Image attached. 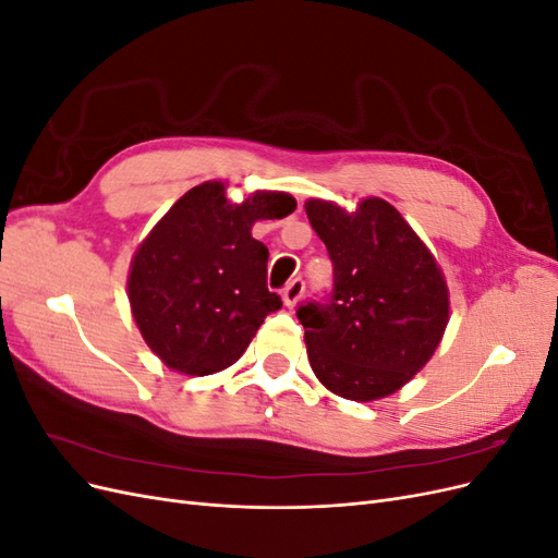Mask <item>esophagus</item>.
<instances>
[{
  "label": "esophagus",
  "instance_id": "1",
  "mask_svg": "<svg viewBox=\"0 0 558 558\" xmlns=\"http://www.w3.org/2000/svg\"><path fill=\"white\" fill-rule=\"evenodd\" d=\"M302 293H305V281H302L300 277L291 279L289 286H286V289H283V302H286V307L293 310V307L298 305V302H300Z\"/></svg>",
  "mask_w": 558,
  "mask_h": 558
}]
</instances>
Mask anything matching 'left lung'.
<instances>
[{
	"mask_svg": "<svg viewBox=\"0 0 558 558\" xmlns=\"http://www.w3.org/2000/svg\"><path fill=\"white\" fill-rule=\"evenodd\" d=\"M307 218L332 260V291L300 302L310 365L328 391L369 402L424 367L449 320V291L428 246L381 197L356 211L310 199Z\"/></svg>",
	"mask_w": 558,
	"mask_h": 558,
	"instance_id": "8db88e82",
	"label": "left lung"
}]
</instances>
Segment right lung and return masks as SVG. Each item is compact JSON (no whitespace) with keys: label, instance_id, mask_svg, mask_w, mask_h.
Listing matches in <instances>:
<instances>
[{"label":"right lung","instance_id":"1","mask_svg":"<svg viewBox=\"0 0 558 558\" xmlns=\"http://www.w3.org/2000/svg\"><path fill=\"white\" fill-rule=\"evenodd\" d=\"M295 209L289 193L258 191L230 205L207 181L179 197L134 253L132 316L150 351L183 375L221 373L246 351L281 298L267 289L269 251L251 238L256 221Z\"/></svg>","mask_w":558,"mask_h":558}]
</instances>
